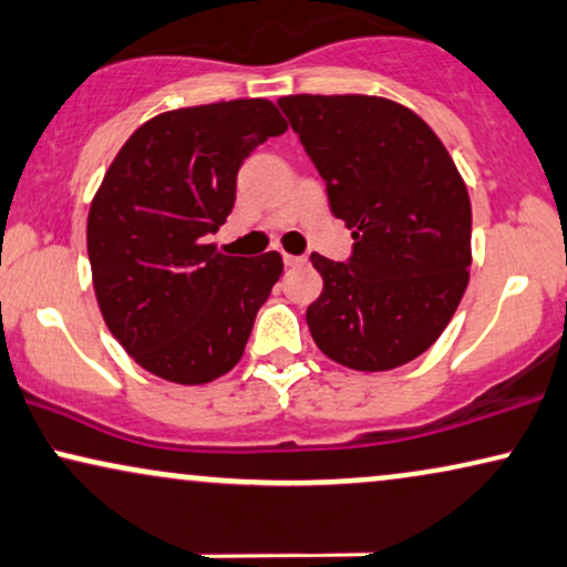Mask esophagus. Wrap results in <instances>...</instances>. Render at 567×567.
<instances>
[{"label":"esophagus","mask_w":567,"mask_h":567,"mask_svg":"<svg viewBox=\"0 0 567 567\" xmlns=\"http://www.w3.org/2000/svg\"><path fill=\"white\" fill-rule=\"evenodd\" d=\"M305 262H307V257H305V255H289V252H284V266H286V268L305 266Z\"/></svg>","instance_id":"1"}]
</instances>
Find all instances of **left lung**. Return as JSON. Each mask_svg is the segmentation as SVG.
<instances>
[{
  "mask_svg": "<svg viewBox=\"0 0 567 567\" xmlns=\"http://www.w3.org/2000/svg\"><path fill=\"white\" fill-rule=\"evenodd\" d=\"M354 237L343 262L315 252L322 293L307 326L322 354L393 370L437 341L466 291L472 203L435 132L374 95L278 99Z\"/></svg>",
  "mask_w": 567,
  "mask_h": 567,
  "instance_id": "left-lung-1",
  "label": "left lung"
}]
</instances>
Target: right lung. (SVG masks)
I'll return each instance as SVG.
<instances>
[{
  "instance_id": "1",
  "label": "right lung",
  "mask_w": 567,
  "mask_h": 567,
  "mask_svg": "<svg viewBox=\"0 0 567 567\" xmlns=\"http://www.w3.org/2000/svg\"><path fill=\"white\" fill-rule=\"evenodd\" d=\"M284 132L270 101L239 99L153 116L116 153L87 213V257L101 315L143 370L200 385L245 354L284 260L205 239L234 208L239 166Z\"/></svg>"
}]
</instances>
